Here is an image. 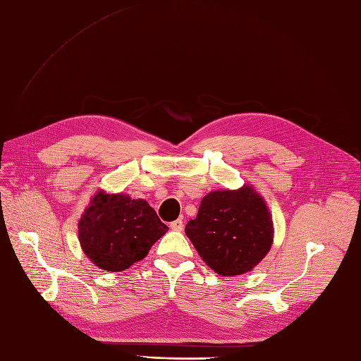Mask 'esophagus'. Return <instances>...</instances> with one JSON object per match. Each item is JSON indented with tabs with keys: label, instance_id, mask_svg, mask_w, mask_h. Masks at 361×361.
<instances>
[{
	"label": "esophagus",
	"instance_id": "esophagus-1",
	"mask_svg": "<svg viewBox=\"0 0 361 361\" xmlns=\"http://www.w3.org/2000/svg\"><path fill=\"white\" fill-rule=\"evenodd\" d=\"M170 228H171L173 231H178V232H180V231L183 229V221H182L180 219L174 220V221H171V223H170Z\"/></svg>",
	"mask_w": 361,
	"mask_h": 361
}]
</instances>
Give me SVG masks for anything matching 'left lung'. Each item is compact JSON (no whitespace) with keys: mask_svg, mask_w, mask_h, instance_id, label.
<instances>
[{"mask_svg":"<svg viewBox=\"0 0 361 361\" xmlns=\"http://www.w3.org/2000/svg\"><path fill=\"white\" fill-rule=\"evenodd\" d=\"M185 233L202 259L223 276L252 270L267 255L274 223L261 196L249 187L212 191L200 202Z\"/></svg>","mask_w":361,"mask_h":361,"instance_id":"left-lung-1","label":"left lung"}]
</instances>
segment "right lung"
Here are the masks:
<instances>
[{
	"mask_svg": "<svg viewBox=\"0 0 361 361\" xmlns=\"http://www.w3.org/2000/svg\"><path fill=\"white\" fill-rule=\"evenodd\" d=\"M167 225L142 199L97 192L79 221V240L86 257L108 271H121L142 259Z\"/></svg>",
	"mask_w": 361,
	"mask_h": 361,
	"instance_id": "obj_1",
	"label": "right lung"
}]
</instances>
